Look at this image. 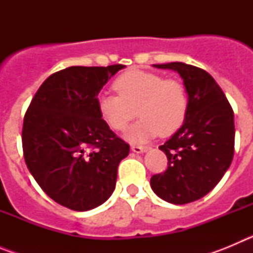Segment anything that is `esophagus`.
Instances as JSON below:
<instances>
[{
	"instance_id": "obj_1",
	"label": "esophagus",
	"mask_w": 253,
	"mask_h": 253,
	"mask_svg": "<svg viewBox=\"0 0 253 253\" xmlns=\"http://www.w3.org/2000/svg\"><path fill=\"white\" fill-rule=\"evenodd\" d=\"M149 147H143V146H131V151L134 153H143V152H146Z\"/></svg>"
}]
</instances>
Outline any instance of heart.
Instances as JSON below:
<instances>
[{"instance_id": "heart-1", "label": "heart", "mask_w": 253, "mask_h": 253, "mask_svg": "<svg viewBox=\"0 0 253 253\" xmlns=\"http://www.w3.org/2000/svg\"><path fill=\"white\" fill-rule=\"evenodd\" d=\"M113 88L118 95L99 96V114L116 131L125 130L138 114L140 119L126 134L131 142H144L158 133L169 137L186 120L189 93L186 86L177 78L130 69L116 77Z\"/></svg>"}]
</instances>
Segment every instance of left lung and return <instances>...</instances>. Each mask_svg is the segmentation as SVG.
Returning <instances> with one entry per match:
<instances>
[{
  "label": "left lung",
  "instance_id": "obj_1",
  "mask_svg": "<svg viewBox=\"0 0 253 253\" xmlns=\"http://www.w3.org/2000/svg\"><path fill=\"white\" fill-rule=\"evenodd\" d=\"M173 69L189 93L184 125L163 146L167 169L151 177V186L172 204L195 202L213 190L231 166L234 154V115L214 78L199 67L172 62L154 64Z\"/></svg>",
  "mask_w": 253,
  "mask_h": 253
}]
</instances>
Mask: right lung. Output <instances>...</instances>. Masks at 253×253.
<instances>
[{"mask_svg": "<svg viewBox=\"0 0 253 253\" xmlns=\"http://www.w3.org/2000/svg\"><path fill=\"white\" fill-rule=\"evenodd\" d=\"M123 64L68 67L49 76L24 116L26 166L55 203L86 211L115 189L118 166L129 154L125 143L102 120L97 95Z\"/></svg>", "mask_w": 253, "mask_h": 253, "instance_id": "right-lung-1", "label": "right lung"}]
</instances>
